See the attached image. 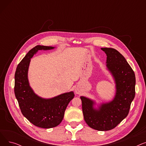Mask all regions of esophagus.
<instances>
[{
    "label": "esophagus",
    "mask_w": 146,
    "mask_h": 146,
    "mask_svg": "<svg viewBox=\"0 0 146 146\" xmlns=\"http://www.w3.org/2000/svg\"><path fill=\"white\" fill-rule=\"evenodd\" d=\"M74 92H75V94H80L82 93V90L81 89L79 88H76L74 90Z\"/></svg>",
    "instance_id": "1"
}]
</instances>
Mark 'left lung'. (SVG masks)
Here are the masks:
<instances>
[{"instance_id": "left-lung-1", "label": "left lung", "mask_w": 146, "mask_h": 146, "mask_svg": "<svg viewBox=\"0 0 146 146\" xmlns=\"http://www.w3.org/2000/svg\"><path fill=\"white\" fill-rule=\"evenodd\" d=\"M106 55V69L113 78L115 92L112 100L96 104L81 96L82 111L86 124L98 131H108L118 125L128 114L135 97V77L124 57L117 50L101 48Z\"/></svg>"}]
</instances>
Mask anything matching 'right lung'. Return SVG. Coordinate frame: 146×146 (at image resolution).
I'll list each match as a JSON object with an SVG mask.
<instances>
[{
  "label": "right lung",
  "instance_id": "1",
  "mask_svg": "<svg viewBox=\"0 0 146 146\" xmlns=\"http://www.w3.org/2000/svg\"><path fill=\"white\" fill-rule=\"evenodd\" d=\"M55 47L38 45L31 50L17 67L15 74V95L22 113L34 125L51 128L62 121L68 103L74 98L73 91L51 98H44L36 94L28 80V69L31 58L40 50H51Z\"/></svg>",
  "mask_w": 146,
  "mask_h": 146
}]
</instances>
